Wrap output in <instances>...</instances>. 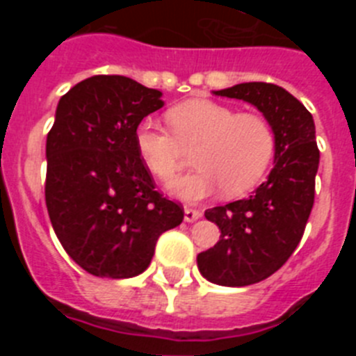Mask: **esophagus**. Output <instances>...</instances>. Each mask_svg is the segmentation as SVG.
Listing matches in <instances>:
<instances>
[{
  "instance_id": "1",
  "label": "esophagus",
  "mask_w": 356,
  "mask_h": 356,
  "mask_svg": "<svg viewBox=\"0 0 356 356\" xmlns=\"http://www.w3.org/2000/svg\"><path fill=\"white\" fill-rule=\"evenodd\" d=\"M201 217L200 210H194V209H185V221L187 222H194L197 221Z\"/></svg>"
}]
</instances>
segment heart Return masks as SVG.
I'll list each match as a JSON object with an SVG mask.
<instances>
[{
    "mask_svg": "<svg viewBox=\"0 0 356 356\" xmlns=\"http://www.w3.org/2000/svg\"><path fill=\"white\" fill-rule=\"evenodd\" d=\"M170 131L143 121L135 128V149L151 175L172 180L194 151L196 171L169 185L175 196L200 201L222 187L228 196L248 193L264 178L275 156L271 122L259 114H238L210 99H188L168 112Z\"/></svg>",
    "mask_w": 356,
    "mask_h": 356,
    "instance_id": "obj_1",
    "label": "heart"
}]
</instances>
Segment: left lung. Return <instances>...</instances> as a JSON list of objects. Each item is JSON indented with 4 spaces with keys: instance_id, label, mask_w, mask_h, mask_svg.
I'll return each instance as SVG.
<instances>
[{
    "instance_id": "obj_1",
    "label": "left lung",
    "mask_w": 356,
    "mask_h": 356,
    "mask_svg": "<svg viewBox=\"0 0 356 356\" xmlns=\"http://www.w3.org/2000/svg\"><path fill=\"white\" fill-rule=\"evenodd\" d=\"M213 94L257 106L276 137L275 168L267 180L246 200L205 212L221 237L197 254L200 273L212 284L244 287L278 271L303 237L319 168L316 124L303 103L275 83L250 81Z\"/></svg>"
}]
</instances>
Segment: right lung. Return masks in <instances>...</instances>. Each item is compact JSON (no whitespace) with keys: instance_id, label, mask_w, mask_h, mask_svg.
<instances>
[{"instance_id":"1","label":"right lung","mask_w":356,"mask_h":356,"mask_svg":"<svg viewBox=\"0 0 356 356\" xmlns=\"http://www.w3.org/2000/svg\"><path fill=\"white\" fill-rule=\"evenodd\" d=\"M162 92L97 74L60 97L46 140V207L56 237L81 269L102 278L144 273L156 241L184 209L155 191L135 149V128L162 108Z\"/></svg>"}]
</instances>
